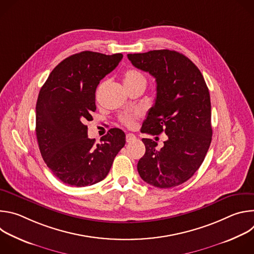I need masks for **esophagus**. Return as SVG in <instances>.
Here are the masks:
<instances>
[{
  "label": "esophagus",
  "instance_id": "esophagus-1",
  "mask_svg": "<svg viewBox=\"0 0 254 254\" xmlns=\"http://www.w3.org/2000/svg\"><path fill=\"white\" fill-rule=\"evenodd\" d=\"M136 139V136L134 135V134H132V133H127V135H126V140H127V142H131V141H134Z\"/></svg>",
  "mask_w": 254,
  "mask_h": 254
}]
</instances>
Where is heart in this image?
I'll return each instance as SVG.
<instances>
[{"label": "heart", "instance_id": "obj_1", "mask_svg": "<svg viewBox=\"0 0 254 254\" xmlns=\"http://www.w3.org/2000/svg\"><path fill=\"white\" fill-rule=\"evenodd\" d=\"M124 82L126 87H130L136 84H147V79L146 77L143 76V74L141 72H139L138 70L135 69H128L125 72L124 74ZM139 117L138 113H134V114H130V115H125L121 118L122 123L128 127H132L135 125V121L136 119Z\"/></svg>", "mask_w": 254, "mask_h": 254}]
</instances>
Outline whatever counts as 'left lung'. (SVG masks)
Segmentation results:
<instances>
[{
    "instance_id": "obj_1",
    "label": "left lung",
    "mask_w": 254,
    "mask_h": 254,
    "mask_svg": "<svg viewBox=\"0 0 254 254\" xmlns=\"http://www.w3.org/2000/svg\"><path fill=\"white\" fill-rule=\"evenodd\" d=\"M131 64L156 78L157 97L142 124V132L168 139L142 138L146 153L137 172L148 184L172 188L189 180L202 165L212 139L211 101L204 77L185 55L174 50L127 54Z\"/></svg>"
}]
</instances>
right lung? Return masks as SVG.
<instances>
[{"label":"right lung","mask_w":254,"mask_h":254,"mask_svg":"<svg viewBox=\"0 0 254 254\" xmlns=\"http://www.w3.org/2000/svg\"><path fill=\"white\" fill-rule=\"evenodd\" d=\"M123 54L83 51L61 61L41 87L36 103V135L47 167L64 184L85 187L102 181L126 134L112 128L95 143L86 121L96 111L95 90L119 65Z\"/></svg>","instance_id":"add662e5"}]
</instances>
